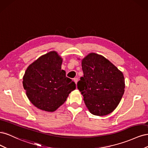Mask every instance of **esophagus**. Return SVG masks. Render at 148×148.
<instances>
[{"mask_svg": "<svg viewBox=\"0 0 148 148\" xmlns=\"http://www.w3.org/2000/svg\"><path fill=\"white\" fill-rule=\"evenodd\" d=\"M73 80H74V82H75V83L77 84V82H78V78H73Z\"/></svg>", "mask_w": 148, "mask_h": 148, "instance_id": "1", "label": "esophagus"}]
</instances>
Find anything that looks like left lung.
<instances>
[{
    "mask_svg": "<svg viewBox=\"0 0 148 148\" xmlns=\"http://www.w3.org/2000/svg\"><path fill=\"white\" fill-rule=\"evenodd\" d=\"M83 77L77 88L89 112L106 115L119 105L125 91L123 73L102 56L91 53L82 60Z\"/></svg>",
    "mask_w": 148,
    "mask_h": 148,
    "instance_id": "1",
    "label": "left lung"
}]
</instances>
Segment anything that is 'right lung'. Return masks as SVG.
Instances as JSON below:
<instances>
[{"label":"right lung","instance_id":"add662e5","mask_svg":"<svg viewBox=\"0 0 148 148\" xmlns=\"http://www.w3.org/2000/svg\"><path fill=\"white\" fill-rule=\"evenodd\" d=\"M62 60L55 51L40 57L26 69L23 84L26 95L38 108L53 112L64 104L75 83L61 70Z\"/></svg>","mask_w":148,"mask_h":148}]
</instances>
